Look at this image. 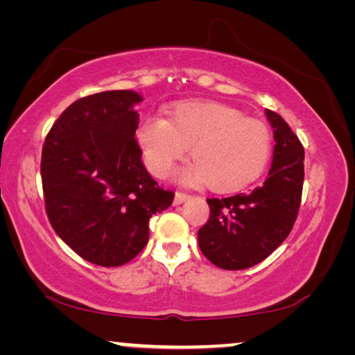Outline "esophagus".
<instances>
[{
	"mask_svg": "<svg viewBox=\"0 0 355 355\" xmlns=\"http://www.w3.org/2000/svg\"><path fill=\"white\" fill-rule=\"evenodd\" d=\"M189 199V194L188 192H183V191H177L175 192V199H173V203L175 205H180V203H183Z\"/></svg>",
	"mask_w": 355,
	"mask_h": 355,
	"instance_id": "1",
	"label": "esophagus"
}]
</instances>
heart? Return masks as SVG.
<instances>
[{
    "instance_id": "heart-1",
    "label": "heart",
    "mask_w": 355,
    "mask_h": 355,
    "mask_svg": "<svg viewBox=\"0 0 355 355\" xmlns=\"http://www.w3.org/2000/svg\"><path fill=\"white\" fill-rule=\"evenodd\" d=\"M137 141L153 175L173 171L189 147L196 164L184 171L189 183L205 182L209 189L230 192L261 175L272 152L271 131L261 120L213 101H186L167 111L166 120L147 117Z\"/></svg>"
}]
</instances>
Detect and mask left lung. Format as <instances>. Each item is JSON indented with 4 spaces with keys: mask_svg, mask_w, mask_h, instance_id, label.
<instances>
[{
    "mask_svg": "<svg viewBox=\"0 0 355 355\" xmlns=\"http://www.w3.org/2000/svg\"><path fill=\"white\" fill-rule=\"evenodd\" d=\"M274 128L269 175L248 194L207 199L209 219L197 239L202 254L220 269L238 271L268 258L290 235L304 186V147L277 112L266 110Z\"/></svg>",
    "mask_w": 355,
    "mask_h": 355,
    "instance_id": "8db88e82",
    "label": "left lung"
}]
</instances>
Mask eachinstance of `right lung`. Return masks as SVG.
Listing matches in <instances>:
<instances>
[{
  "instance_id": "add662e5",
  "label": "right lung",
  "mask_w": 355,
  "mask_h": 355,
  "mask_svg": "<svg viewBox=\"0 0 355 355\" xmlns=\"http://www.w3.org/2000/svg\"><path fill=\"white\" fill-rule=\"evenodd\" d=\"M139 101L133 91L76 100L53 123L42 148L48 220L65 244L98 266H122L139 255L150 218L175 196L158 186L141 161L135 137Z\"/></svg>"
}]
</instances>
